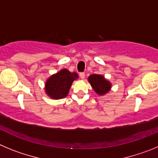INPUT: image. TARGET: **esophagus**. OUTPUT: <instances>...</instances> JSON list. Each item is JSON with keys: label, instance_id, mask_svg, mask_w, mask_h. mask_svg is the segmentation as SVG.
<instances>
[{"label": "esophagus", "instance_id": "obj_1", "mask_svg": "<svg viewBox=\"0 0 158 158\" xmlns=\"http://www.w3.org/2000/svg\"><path fill=\"white\" fill-rule=\"evenodd\" d=\"M79 76H80V78L82 79H85V73H84V72H81V73L79 74Z\"/></svg>", "mask_w": 158, "mask_h": 158}]
</instances>
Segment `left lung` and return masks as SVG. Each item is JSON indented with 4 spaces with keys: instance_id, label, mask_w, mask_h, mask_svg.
<instances>
[{
    "instance_id": "8db88e82",
    "label": "left lung",
    "mask_w": 158,
    "mask_h": 158,
    "mask_svg": "<svg viewBox=\"0 0 158 158\" xmlns=\"http://www.w3.org/2000/svg\"><path fill=\"white\" fill-rule=\"evenodd\" d=\"M88 82L91 85L95 92L100 96L106 94L111 90L112 83L102 75L93 74L88 77Z\"/></svg>"
}]
</instances>
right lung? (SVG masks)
<instances>
[{
    "label": "right lung",
    "mask_w": 158,
    "mask_h": 158,
    "mask_svg": "<svg viewBox=\"0 0 158 158\" xmlns=\"http://www.w3.org/2000/svg\"><path fill=\"white\" fill-rule=\"evenodd\" d=\"M78 78L79 76L76 72H71L66 69H61L45 81V94L54 100L64 98L69 94L72 82Z\"/></svg>",
    "instance_id": "right-lung-1"
}]
</instances>
